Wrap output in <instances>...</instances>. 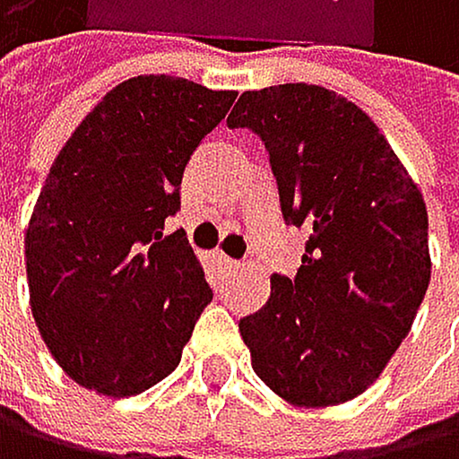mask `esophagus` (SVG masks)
<instances>
[{"instance_id":"obj_1","label":"esophagus","mask_w":459,"mask_h":459,"mask_svg":"<svg viewBox=\"0 0 459 459\" xmlns=\"http://www.w3.org/2000/svg\"><path fill=\"white\" fill-rule=\"evenodd\" d=\"M217 262H220V268H225V271H237L239 268V262L231 259V256H225V254H217Z\"/></svg>"}]
</instances>
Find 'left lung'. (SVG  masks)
I'll use <instances>...</instances> for the list:
<instances>
[{
  "label": "left lung",
  "instance_id": "left-lung-1",
  "mask_svg": "<svg viewBox=\"0 0 459 459\" xmlns=\"http://www.w3.org/2000/svg\"><path fill=\"white\" fill-rule=\"evenodd\" d=\"M228 126L262 137L281 214L310 234L296 279L273 276L239 322L251 367L293 406L347 403L378 381L432 279L420 188L372 117L318 84L242 92Z\"/></svg>",
  "mask_w": 459,
  "mask_h": 459
}]
</instances>
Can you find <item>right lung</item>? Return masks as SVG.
<instances>
[{
    "instance_id": "right-lung-1",
    "label": "right lung",
    "mask_w": 459,
    "mask_h": 459,
    "mask_svg": "<svg viewBox=\"0 0 459 459\" xmlns=\"http://www.w3.org/2000/svg\"><path fill=\"white\" fill-rule=\"evenodd\" d=\"M234 90L178 75L112 87L61 146L24 228L30 310L58 367L104 398H132L180 364L211 288L183 231L191 152Z\"/></svg>"
}]
</instances>
